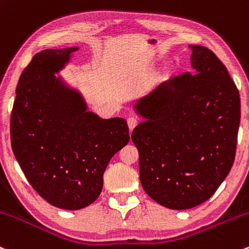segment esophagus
Listing matches in <instances>:
<instances>
[{"instance_id": "esophagus-1", "label": "esophagus", "mask_w": 249, "mask_h": 249, "mask_svg": "<svg viewBox=\"0 0 249 249\" xmlns=\"http://www.w3.org/2000/svg\"><path fill=\"white\" fill-rule=\"evenodd\" d=\"M138 124V119L136 117H129L127 118V125H129V129L132 130L135 129L136 125Z\"/></svg>"}]
</instances>
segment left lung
<instances>
[{
    "mask_svg": "<svg viewBox=\"0 0 249 249\" xmlns=\"http://www.w3.org/2000/svg\"><path fill=\"white\" fill-rule=\"evenodd\" d=\"M192 72L173 76L136 105L145 118L132 131L140 179L156 203L185 210L204 203L231 169L241 104L226 65L191 45Z\"/></svg>",
    "mask_w": 249,
    "mask_h": 249,
    "instance_id": "left-lung-1",
    "label": "left lung"
}]
</instances>
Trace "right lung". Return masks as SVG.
I'll list each match as a JSON object with an SVG mask.
<instances>
[{
    "label": "right lung",
    "mask_w": 249,
    "mask_h": 249,
    "mask_svg": "<svg viewBox=\"0 0 249 249\" xmlns=\"http://www.w3.org/2000/svg\"><path fill=\"white\" fill-rule=\"evenodd\" d=\"M77 48L44 50L21 72L10 142L26 179L51 205L78 210L101 193L112 156L129 143L123 118L87 112L77 93L53 76Z\"/></svg>",
    "instance_id": "add662e5"
}]
</instances>
